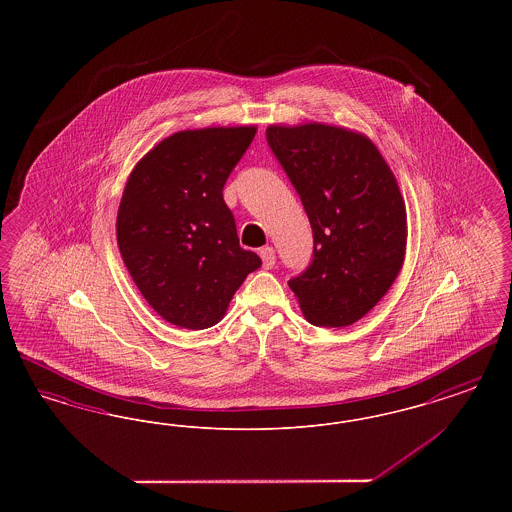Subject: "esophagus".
<instances>
[{"instance_id":"esophagus-1","label":"esophagus","mask_w":512,"mask_h":512,"mask_svg":"<svg viewBox=\"0 0 512 512\" xmlns=\"http://www.w3.org/2000/svg\"><path fill=\"white\" fill-rule=\"evenodd\" d=\"M259 255H261V259H263V267H274V263H276V253H274L272 247H268V245L267 247H263V249L259 251Z\"/></svg>"}]
</instances>
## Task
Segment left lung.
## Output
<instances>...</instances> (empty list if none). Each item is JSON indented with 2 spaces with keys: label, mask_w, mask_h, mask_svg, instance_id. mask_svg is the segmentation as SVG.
I'll return each instance as SVG.
<instances>
[{
  "label": "left lung",
  "mask_w": 512,
  "mask_h": 512,
  "mask_svg": "<svg viewBox=\"0 0 512 512\" xmlns=\"http://www.w3.org/2000/svg\"><path fill=\"white\" fill-rule=\"evenodd\" d=\"M267 140L313 228V263L290 280L299 309L315 326H349L388 293L405 261L397 180L374 142L345 126L270 124Z\"/></svg>",
  "instance_id": "8db88e82"
}]
</instances>
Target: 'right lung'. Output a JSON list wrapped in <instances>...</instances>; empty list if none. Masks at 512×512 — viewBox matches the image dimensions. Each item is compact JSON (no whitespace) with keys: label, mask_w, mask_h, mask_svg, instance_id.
Here are the masks:
<instances>
[{"label":"right lung","mask_w":512,"mask_h":512,"mask_svg":"<svg viewBox=\"0 0 512 512\" xmlns=\"http://www.w3.org/2000/svg\"><path fill=\"white\" fill-rule=\"evenodd\" d=\"M257 126L180 130L151 147L130 172L117 213L124 267L151 309L172 326H215L261 267L240 247L222 199L228 174Z\"/></svg>","instance_id":"right-lung-1"}]
</instances>
